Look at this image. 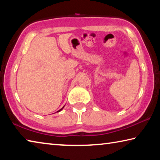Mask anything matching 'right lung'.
Listing matches in <instances>:
<instances>
[{"label":"right lung","mask_w":160,"mask_h":160,"mask_svg":"<svg viewBox=\"0 0 160 160\" xmlns=\"http://www.w3.org/2000/svg\"><path fill=\"white\" fill-rule=\"evenodd\" d=\"M63 108H62V109H60V110H59V111H58V112H60V111H61L62 109H63Z\"/></svg>","instance_id":"1"}]
</instances>
